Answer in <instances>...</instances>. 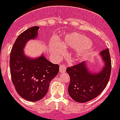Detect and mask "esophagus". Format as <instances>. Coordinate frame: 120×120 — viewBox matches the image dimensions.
<instances>
[{"label":"esophagus","mask_w":120,"mask_h":120,"mask_svg":"<svg viewBox=\"0 0 120 120\" xmlns=\"http://www.w3.org/2000/svg\"><path fill=\"white\" fill-rule=\"evenodd\" d=\"M66 71V65H61L60 66V68H59V72L60 73H63V72H64Z\"/></svg>","instance_id":"1"}]
</instances>
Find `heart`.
<instances>
[{
	"instance_id": "1",
	"label": "heart",
	"mask_w": 120,
	"mask_h": 120,
	"mask_svg": "<svg viewBox=\"0 0 120 120\" xmlns=\"http://www.w3.org/2000/svg\"><path fill=\"white\" fill-rule=\"evenodd\" d=\"M92 46V42L88 37L79 34H72L64 37L60 44L51 42L49 50L55 58L59 59L64 54V50H76L75 59L81 60L90 55Z\"/></svg>"
}]
</instances>
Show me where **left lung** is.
Wrapping results in <instances>:
<instances>
[{
	"instance_id": "8db88e82",
	"label": "left lung",
	"mask_w": 120,
	"mask_h": 120,
	"mask_svg": "<svg viewBox=\"0 0 120 120\" xmlns=\"http://www.w3.org/2000/svg\"><path fill=\"white\" fill-rule=\"evenodd\" d=\"M103 63L101 69L94 70L88 62H83L67 68L70 78L68 94L75 101L85 103L96 98L107 85L111 71L109 48L99 53Z\"/></svg>"
}]
</instances>
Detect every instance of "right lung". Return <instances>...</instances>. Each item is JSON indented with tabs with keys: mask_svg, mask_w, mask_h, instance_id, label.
Returning a JSON list of instances; mask_svg holds the SVG:
<instances>
[{
	"mask_svg": "<svg viewBox=\"0 0 120 120\" xmlns=\"http://www.w3.org/2000/svg\"><path fill=\"white\" fill-rule=\"evenodd\" d=\"M39 29V26H34L19 35L10 53L13 83L18 94L30 101H37L46 96L50 81L59 72L58 64L47 60L43 53L37 57L25 54L27 42L37 39Z\"/></svg>",
	"mask_w": 120,
	"mask_h": 120,
	"instance_id": "1",
	"label": "right lung"
}]
</instances>
